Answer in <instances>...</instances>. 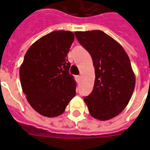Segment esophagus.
Listing matches in <instances>:
<instances>
[{
	"label": "esophagus",
	"instance_id": "34e87169",
	"mask_svg": "<svg viewBox=\"0 0 150 150\" xmlns=\"http://www.w3.org/2000/svg\"><path fill=\"white\" fill-rule=\"evenodd\" d=\"M76 79L78 82H80L81 80V75H78V76H76Z\"/></svg>",
	"mask_w": 150,
	"mask_h": 150
}]
</instances>
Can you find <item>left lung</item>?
I'll use <instances>...</instances> for the list:
<instances>
[{
	"instance_id": "left-lung-1",
	"label": "left lung",
	"mask_w": 150,
	"mask_h": 150,
	"mask_svg": "<svg viewBox=\"0 0 150 150\" xmlns=\"http://www.w3.org/2000/svg\"><path fill=\"white\" fill-rule=\"evenodd\" d=\"M75 35L91 54L95 67L94 88L84 98L90 115L100 121L111 119L126 108L134 92L135 75L129 58L120 44L100 30Z\"/></svg>"
}]
</instances>
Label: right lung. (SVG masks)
Segmentation results:
<instances>
[{"label":"right lung","instance_id":"right-lung-1","mask_svg":"<svg viewBox=\"0 0 150 150\" xmlns=\"http://www.w3.org/2000/svg\"><path fill=\"white\" fill-rule=\"evenodd\" d=\"M74 39L71 32L55 31L35 41L24 55L20 67L22 90L31 106L43 116L62 115L76 94L67 58Z\"/></svg>","mask_w":150,"mask_h":150}]
</instances>
